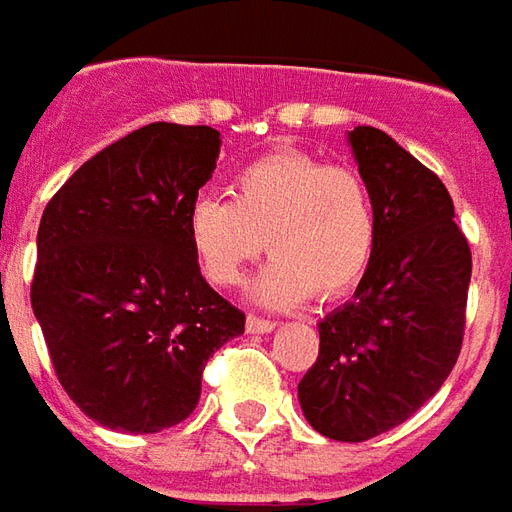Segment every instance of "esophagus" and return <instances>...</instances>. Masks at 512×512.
I'll return each instance as SVG.
<instances>
[{"label":"esophagus","instance_id":"1","mask_svg":"<svg viewBox=\"0 0 512 512\" xmlns=\"http://www.w3.org/2000/svg\"><path fill=\"white\" fill-rule=\"evenodd\" d=\"M245 328H248V333H273L275 322L262 320V317H248V320H245Z\"/></svg>","mask_w":512,"mask_h":512}]
</instances>
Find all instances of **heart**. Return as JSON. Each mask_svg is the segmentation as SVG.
Segmentation results:
<instances>
[{
	"instance_id": "b5f03b06",
	"label": "heart",
	"mask_w": 512,
	"mask_h": 512,
	"mask_svg": "<svg viewBox=\"0 0 512 512\" xmlns=\"http://www.w3.org/2000/svg\"><path fill=\"white\" fill-rule=\"evenodd\" d=\"M187 239L217 286H237L264 248L275 253L253 281V300L284 308L314 292L339 297L364 278L378 245V212L358 170L281 148L239 170L231 198H195Z\"/></svg>"
}]
</instances>
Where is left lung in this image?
Instances as JSON below:
<instances>
[{"label": "left lung", "instance_id": "8db88e82", "mask_svg": "<svg viewBox=\"0 0 512 512\" xmlns=\"http://www.w3.org/2000/svg\"><path fill=\"white\" fill-rule=\"evenodd\" d=\"M378 212V245L353 300L320 322V355L297 383L308 424L366 441L430 400L458 361L469 242L433 170L372 126L347 132Z\"/></svg>", "mask_w": 512, "mask_h": 512}]
</instances>
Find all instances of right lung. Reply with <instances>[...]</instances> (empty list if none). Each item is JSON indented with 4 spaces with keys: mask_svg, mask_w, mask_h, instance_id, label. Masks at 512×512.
I'll list each match as a JSON object with an SVG mask.
<instances>
[{
    "mask_svg": "<svg viewBox=\"0 0 512 512\" xmlns=\"http://www.w3.org/2000/svg\"><path fill=\"white\" fill-rule=\"evenodd\" d=\"M220 143L212 126L148 123L88 159L43 212L32 311L65 394L101 427L159 433L187 419L206 361L245 331L187 239Z\"/></svg>",
    "mask_w": 512,
    "mask_h": 512,
    "instance_id": "add662e5",
    "label": "right lung"
}]
</instances>
